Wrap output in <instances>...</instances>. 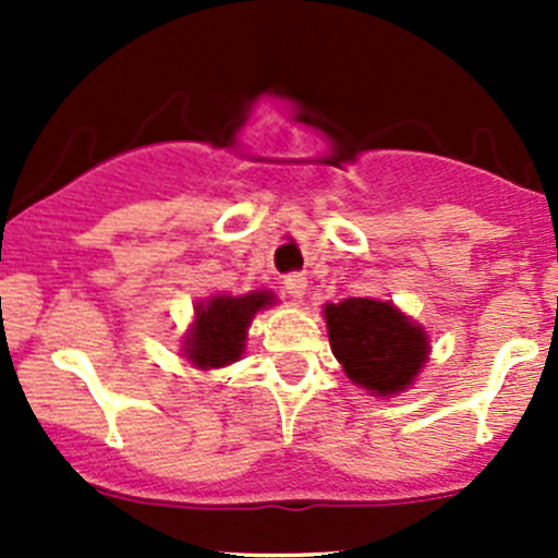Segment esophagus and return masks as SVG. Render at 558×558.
I'll use <instances>...</instances> for the list:
<instances>
[{
  "label": "esophagus",
  "mask_w": 558,
  "mask_h": 558,
  "mask_svg": "<svg viewBox=\"0 0 558 558\" xmlns=\"http://www.w3.org/2000/svg\"><path fill=\"white\" fill-rule=\"evenodd\" d=\"M283 289H286V294H291L294 300H302V296H305V289H307V278L302 272L286 275Z\"/></svg>",
  "instance_id": "obj_1"
}]
</instances>
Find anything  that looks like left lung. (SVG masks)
<instances>
[{"mask_svg": "<svg viewBox=\"0 0 558 558\" xmlns=\"http://www.w3.org/2000/svg\"><path fill=\"white\" fill-rule=\"evenodd\" d=\"M331 353L353 384L378 397L404 391L429 356L426 335L388 302L351 296L326 305Z\"/></svg>", "mask_w": 558, "mask_h": 558, "instance_id": "left-lung-1", "label": "left lung"}]
</instances>
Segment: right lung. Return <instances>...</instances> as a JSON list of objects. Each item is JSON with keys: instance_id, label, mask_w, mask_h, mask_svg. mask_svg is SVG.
I'll return each instance as SVG.
<instances>
[{"instance_id": "right-lung-1", "label": "right lung", "mask_w": 558, "mask_h": 558, "mask_svg": "<svg viewBox=\"0 0 558 558\" xmlns=\"http://www.w3.org/2000/svg\"><path fill=\"white\" fill-rule=\"evenodd\" d=\"M272 302L269 291H256L245 296H216L207 305H196L194 329L185 340L191 362L202 369L238 362L253 315Z\"/></svg>"}]
</instances>
